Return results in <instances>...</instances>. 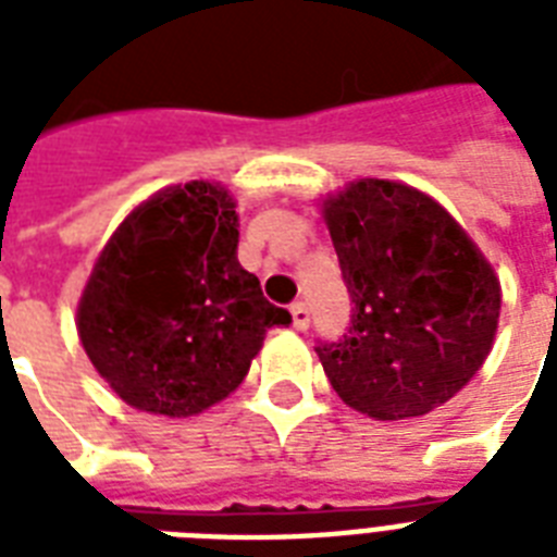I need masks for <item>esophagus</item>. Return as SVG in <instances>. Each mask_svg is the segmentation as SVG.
Masks as SVG:
<instances>
[{"label":"esophagus","instance_id":"obj_1","mask_svg":"<svg viewBox=\"0 0 557 557\" xmlns=\"http://www.w3.org/2000/svg\"><path fill=\"white\" fill-rule=\"evenodd\" d=\"M292 321H295V330H306L309 326V306L304 300L292 304Z\"/></svg>","mask_w":557,"mask_h":557}]
</instances>
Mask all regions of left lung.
I'll list each match as a JSON object with an SVG mask.
<instances>
[{"label": "left lung", "instance_id": "obj_1", "mask_svg": "<svg viewBox=\"0 0 557 557\" xmlns=\"http://www.w3.org/2000/svg\"><path fill=\"white\" fill-rule=\"evenodd\" d=\"M352 314L318 341L323 372L349 407L393 422L445 405L492 352L500 283L431 196L361 178L323 201Z\"/></svg>", "mask_w": 557, "mask_h": 557}]
</instances>
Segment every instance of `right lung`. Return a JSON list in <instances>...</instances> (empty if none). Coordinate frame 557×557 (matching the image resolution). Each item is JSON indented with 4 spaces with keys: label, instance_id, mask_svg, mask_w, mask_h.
Listing matches in <instances>:
<instances>
[{
    "label": "right lung",
    "instance_id": "right-lung-1",
    "mask_svg": "<svg viewBox=\"0 0 557 557\" xmlns=\"http://www.w3.org/2000/svg\"><path fill=\"white\" fill-rule=\"evenodd\" d=\"M234 199L210 182L168 187L135 208L95 262L77 332L126 405L182 419L248 375L288 309L262 297L236 260Z\"/></svg>",
    "mask_w": 557,
    "mask_h": 557
}]
</instances>
